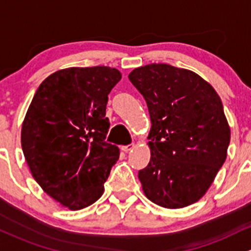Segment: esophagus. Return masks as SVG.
Segmentation results:
<instances>
[{"label": "esophagus", "mask_w": 251, "mask_h": 251, "mask_svg": "<svg viewBox=\"0 0 251 251\" xmlns=\"http://www.w3.org/2000/svg\"><path fill=\"white\" fill-rule=\"evenodd\" d=\"M134 146H135V145H134L133 143L128 144V145H126V146H122V150L125 152H129V151H131V150L134 149Z\"/></svg>", "instance_id": "1"}]
</instances>
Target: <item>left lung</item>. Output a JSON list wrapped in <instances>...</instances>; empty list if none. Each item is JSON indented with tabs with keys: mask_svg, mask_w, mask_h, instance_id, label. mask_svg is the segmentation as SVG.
I'll use <instances>...</instances> for the list:
<instances>
[{
	"mask_svg": "<svg viewBox=\"0 0 251 251\" xmlns=\"http://www.w3.org/2000/svg\"><path fill=\"white\" fill-rule=\"evenodd\" d=\"M128 77L151 118V158L139 170L145 196L168 209L196 203L227 156L231 130L220 97L197 74L168 64H150Z\"/></svg>",
	"mask_w": 251,
	"mask_h": 251,
	"instance_id": "left-lung-1",
	"label": "left lung"
}]
</instances>
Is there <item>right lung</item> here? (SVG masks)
<instances>
[{
	"label": "right lung",
	"mask_w": 251,
	"mask_h": 251,
	"mask_svg": "<svg viewBox=\"0 0 251 251\" xmlns=\"http://www.w3.org/2000/svg\"><path fill=\"white\" fill-rule=\"evenodd\" d=\"M122 75L107 66L70 68L36 90L22 126L31 174L51 198L79 210L101 197L120 149L105 141L106 105Z\"/></svg>",
	"instance_id": "1"
}]
</instances>
